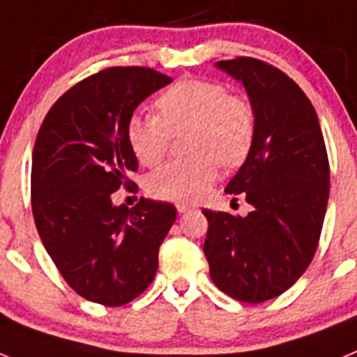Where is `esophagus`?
<instances>
[{
	"label": "esophagus",
	"instance_id": "obj_1",
	"mask_svg": "<svg viewBox=\"0 0 357 357\" xmlns=\"http://www.w3.org/2000/svg\"><path fill=\"white\" fill-rule=\"evenodd\" d=\"M176 211H178L181 214H184V213H188V211H191V207L185 206V204H176Z\"/></svg>",
	"mask_w": 357,
	"mask_h": 357
}]
</instances>
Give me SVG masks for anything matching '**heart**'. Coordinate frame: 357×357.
I'll return each mask as SVG.
<instances>
[{"label": "heart", "mask_w": 357, "mask_h": 357, "mask_svg": "<svg viewBox=\"0 0 357 357\" xmlns=\"http://www.w3.org/2000/svg\"><path fill=\"white\" fill-rule=\"evenodd\" d=\"M157 116H132L130 150L144 166L166 157L173 135H188L191 159L164 164L148 176V191L162 200L197 202L209 191L223 166L245 162L255 139V112L247 98L214 80H178L155 100Z\"/></svg>", "instance_id": "obj_1"}]
</instances>
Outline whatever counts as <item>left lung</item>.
<instances>
[{"instance_id": "1", "label": "left lung", "mask_w": 357, "mask_h": 357, "mask_svg": "<svg viewBox=\"0 0 357 357\" xmlns=\"http://www.w3.org/2000/svg\"><path fill=\"white\" fill-rule=\"evenodd\" d=\"M243 82L255 112V139L227 185L252 206L247 216L204 209V252L214 284L259 304L291 288L313 261L329 200V159L317 110L291 78L252 56L220 61Z\"/></svg>"}]
</instances>
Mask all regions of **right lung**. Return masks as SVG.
Segmentation results:
<instances>
[{
    "label": "right lung",
    "instance_id": "add662e5",
    "mask_svg": "<svg viewBox=\"0 0 357 357\" xmlns=\"http://www.w3.org/2000/svg\"><path fill=\"white\" fill-rule=\"evenodd\" d=\"M173 78L141 66L94 73L48 110L31 153V211L43 245L80 296L118 307L150 286L172 204L139 198L116 207L119 188L139 168L127 141L135 107Z\"/></svg>",
    "mask_w": 357,
    "mask_h": 357
}]
</instances>
